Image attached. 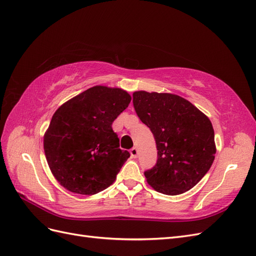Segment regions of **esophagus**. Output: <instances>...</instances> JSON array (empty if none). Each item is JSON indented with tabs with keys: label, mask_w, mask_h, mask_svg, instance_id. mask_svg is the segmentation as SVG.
<instances>
[{
	"label": "esophagus",
	"mask_w": 256,
	"mask_h": 256,
	"mask_svg": "<svg viewBox=\"0 0 256 256\" xmlns=\"http://www.w3.org/2000/svg\"><path fill=\"white\" fill-rule=\"evenodd\" d=\"M130 154H131V157H134V158L138 157V148H136V147H132V148L130 150Z\"/></svg>",
	"instance_id": "obj_1"
}]
</instances>
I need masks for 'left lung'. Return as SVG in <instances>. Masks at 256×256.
<instances>
[{"label":"left lung","instance_id":"8db88e82","mask_svg":"<svg viewBox=\"0 0 256 256\" xmlns=\"http://www.w3.org/2000/svg\"><path fill=\"white\" fill-rule=\"evenodd\" d=\"M134 106L158 150L157 164L144 172L147 182L168 196L194 187L214 160L212 122L188 100L168 92H134Z\"/></svg>","mask_w":256,"mask_h":256}]
</instances>
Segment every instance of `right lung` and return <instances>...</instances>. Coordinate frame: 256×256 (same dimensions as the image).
Wrapping results in <instances>:
<instances>
[{
  "mask_svg": "<svg viewBox=\"0 0 256 256\" xmlns=\"http://www.w3.org/2000/svg\"><path fill=\"white\" fill-rule=\"evenodd\" d=\"M126 90L97 85L62 104L44 136L53 176L78 194L92 196L111 186L126 160L112 122L126 109Z\"/></svg>",
  "mask_w": 256,
  "mask_h": 256,
  "instance_id": "add662e5",
  "label": "right lung"
}]
</instances>
